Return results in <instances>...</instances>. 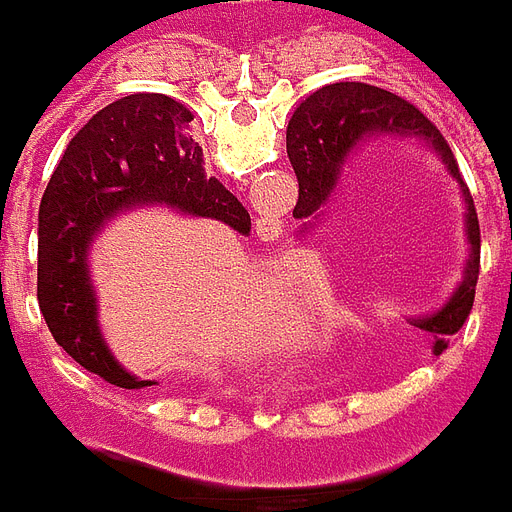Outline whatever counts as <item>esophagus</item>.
I'll use <instances>...</instances> for the list:
<instances>
[{
	"label": "esophagus",
	"instance_id": "34e87169",
	"mask_svg": "<svg viewBox=\"0 0 512 512\" xmlns=\"http://www.w3.org/2000/svg\"><path fill=\"white\" fill-rule=\"evenodd\" d=\"M255 232L260 240L272 243V240H278L280 234H283V223H280L278 214H260L255 220Z\"/></svg>",
	"mask_w": 512,
	"mask_h": 512
}]
</instances>
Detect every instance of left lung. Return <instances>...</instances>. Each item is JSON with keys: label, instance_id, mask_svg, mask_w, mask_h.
<instances>
[{"label": "left lung", "instance_id": "1", "mask_svg": "<svg viewBox=\"0 0 512 512\" xmlns=\"http://www.w3.org/2000/svg\"><path fill=\"white\" fill-rule=\"evenodd\" d=\"M375 137L415 143L418 148L430 151L444 171L456 180L464 200V234H467L464 275L453 289V295L444 300V306L415 321L421 329L433 332V352L438 355L447 349V338L456 335L473 309L481 234H478L473 197L458 174V163L450 145L415 105L367 82H332L312 91L306 100H300L286 125V151L300 186L295 217L300 220L321 217L323 206L329 203V197L341 183L346 160ZM306 226H312V220H306Z\"/></svg>", "mask_w": 512, "mask_h": 512}]
</instances>
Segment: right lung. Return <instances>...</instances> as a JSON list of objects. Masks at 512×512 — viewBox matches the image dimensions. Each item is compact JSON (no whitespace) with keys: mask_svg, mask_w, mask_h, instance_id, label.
<instances>
[{"mask_svg":"<svg viewBox=\"0 0 512 512\" xmlns=\"http://www.w3.org/2000/svg\"><path fill=\"white\" fill-rule=\"evenodd\" d=\"M194 120L166 94H131L105 105L68 143L39 206L36 298L54 341L79 367L123 389L154 387L114 358L100 326L88 252L125 212L166 206L212 217L249 234L252 220L232 191L203 171Z\"/></svg>","mask_w":512,"mask_h":512,"instance_id":"1","label":"right lung"}]
</instances>
